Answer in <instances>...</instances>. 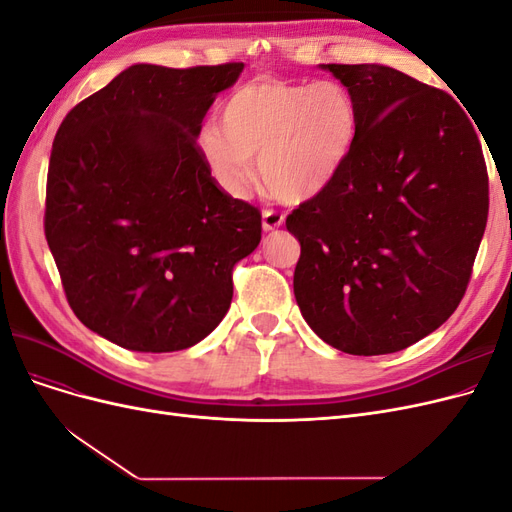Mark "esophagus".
Here are the masks:
<instances>
[{
    "instance_id": "obj_1",
    "label": "esophagus",
    "mask_w": 512,
    "mask_h": 512,
    "mask_svg": "<svg viewBox=\"0 0 512 512\" xmlns=\"http://www.w3.org/2000/svg\"><path fill=\"white\" fill-rule=\"evenodd\" d=\"M284 224V215L277 213V211H265L262 213V228H265V232H273Z\"/></svg>"
}]
</instances>
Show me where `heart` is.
Returning a JSON list of instances; mask_svg holds the SVG:
<instances>
[{"instance_id":"b5f03b06","label":"heart","mask_w":512,"mask_h":512,"mask_svg":"<svg viewBox=\"0 0 512 512\" xmlns=\"http://www.w3.org/2000/svg\"><path fill=\"white\" fill-rule=\"evenodd\" d=\"M356 134V106L335 81L260 79L239 87L218 123L200 130V153L224 188L241 194L254 177L286 203L318 196L344 166Z\"/></svg>"}]
</instances>
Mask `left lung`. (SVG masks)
<instances>
[{
    "instance_id": "8db88e82",
    "label": "left lung",
    "mask_w": 512,
    "mask_h": 512,
    "mask_svg": "<svg viewBox=\"0 0 512 512\" xmlns=\"http://www.w3.org/2000/svg\"><path fill=\"white\" fill-rule=\"evenodd\" d=\"M356 106L344 166L286 218L294 299L329 346L391 354L451 318L487 226L474 123L446 91L382 64H322Z\"/></svg>"
}]
</instances>
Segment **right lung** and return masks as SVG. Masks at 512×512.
Segmentation results:
<instances>
[{
	"label": "right lung",
	"mask_w": 512,
	"mask_h": 512,
	"mask_svg": "<svg viewBox=\"0 0 512 512\" xmlns=\"http://www.w3.org/2000/svg\"><path fill=\"white\" fill-rule=\"evenodd\" d=\"M241 72L134 64L61 121L44 235L72 312L108 342L175 352L228 312L260 213L218 188L196 138Z\"/></svg>",
	"instance_id": "1"
}]
</instances>
